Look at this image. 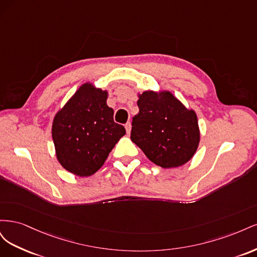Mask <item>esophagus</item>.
Instances as JSON below:
<instances>
[{
  "mask_svg": "<svg viewBox=\"0 0 257 257\" xmlns=\"http://www.w3.org/2000/svg\"><path fill=\"white\" fill-rule=\"evenodd\" d=\"M125 130H126V133L130 134V132H131V123L130 122H127L125 124Z\"/></svg>",
  "mask_w": 257,
  "mask_h": 257,
  "instance_id": "1",
  "label": "esophagus"
}]
</instances>
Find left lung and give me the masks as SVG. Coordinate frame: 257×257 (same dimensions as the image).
I'll return each mask as SVG.
<instances>
[{"label": "left lung", "instance_id": "left-lung-1", "mask_svg": "<svg viewBox=\"0 0 257 257\" xmlns=\"http://www.w3.org/2000/svg\"><path fill=\"white\" fill-rule=\"evenodd\" d=\"M139 112L132 121L131 139L154 164L179 167L189 162L199 144L196 113L170 92L146 91L137 102Z\"/></svg>", "mask_w": 257, "mask_h": 257}]
</instances>
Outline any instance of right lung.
<instances>
[{
  "mask_svg": "<svg viewBox=\"0 0 257 257\" xmlns=\"http://www.w3.org/2000/svg\"><path fill=\"white\" fill-rule=\"evenodd\" d=\"M107 92L84 83L52 124V139L60 164L79 177L91 176L103 166L125 128L113 121L106 104Z\"/></svg>",
  "mask_w": 257,
  "mask_h": 257,
  "instance_id": "right-lung-1",
  "label": "right lung"
}]
</instances>
